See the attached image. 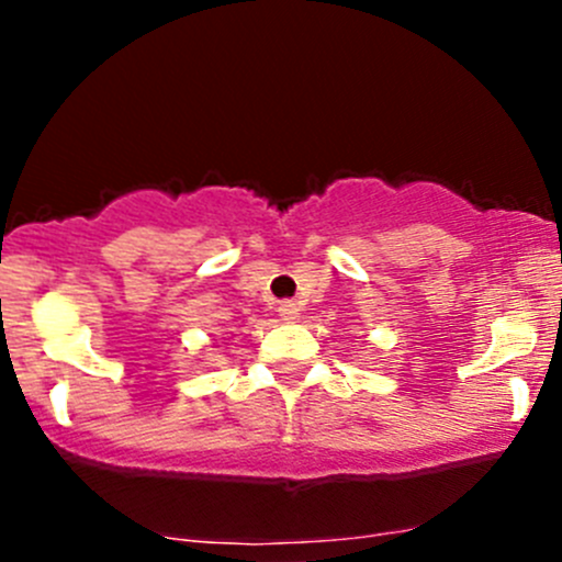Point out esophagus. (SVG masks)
Instances as JSON below:
<instances>
[{"label": "esophagus", "mask_w": 562, "mask_h": 562, "mask_svg": "<svg viewBox=\"0 0 562 562\" xmlns=\"http://www.w3.org/2000/svg\"><path fill=\"white\" fill-rule=\"evenodd\" d=\"M277 313H280L282 321H299V307L293 302H280Z\"/></svg>", "instance_id": "1"}]
</instances>
